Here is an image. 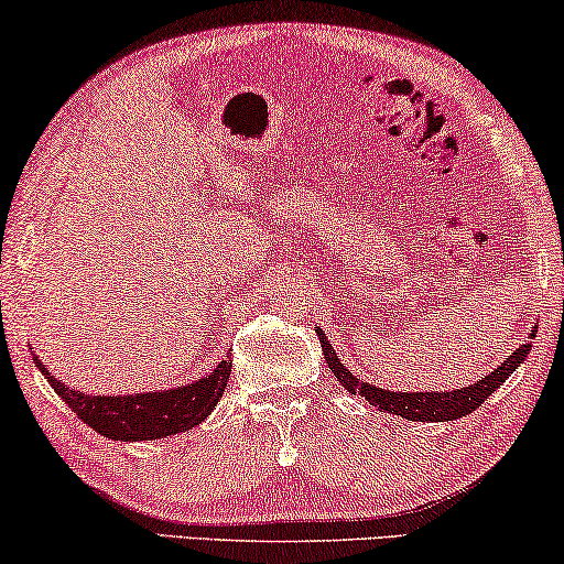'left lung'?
Here are the masks:
<instances>
[{
  "label": "left lung",
  "mask_w": 564,
  "mask_h": 564,
  "mask_svg": "<svg viewBox=\"0 0 564 564\" xmlns=\"http://www.w3.org/2000/svg\"><path fill=\"white\" fill-rule=\"evenodd\" d=\"M315 334L321 338V346H323V357H326V365L330 372L336 375V380L344 384L346 390L351 392V395H361L365 400H369V405L380 408L384 413H392V415H403L408 421H454V419H462V415L473 413L480 408L485 400H488L492 392H496L500 384H503L508 377H511L516 369L523 365V359L529 357L531 351V341L529 344H521L519 349H516L511 357H508L503 365L498 369H492L490 375H485L480 382L469 384V388H462V390H452V392H395V390H384V388H377V384H369V382H361L357 380V375H351L349 369L341 365V359L336 357L334 346L328 344L326 334H323L321 328H315ZM534 338V334H531Z\"/></svg>",
  "instance_id": "8db88e82"
}]
</instances>
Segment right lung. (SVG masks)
<instances>
[{
	"mask_svg": "<svg viewBox=\"0 0 564 564\" xmlns=\"http://www.w3.org/2000/svg\"><path fill=\"white\" fill-rule=\"evenodd\" d=\"M35 367L58 392L61 400L79 415V419L112 442H153L182 431H189L203 423L213 408L218 405L228 388L230 359H223L210 375L182 388L164 392H135V395H87L56 380L41 359Z\"/></svg>",
	"mask_w": 564,
	"mask_h": 564,
	"instance_id": "right-lung-1",
	"label": "right lung"
}]
</instances>
